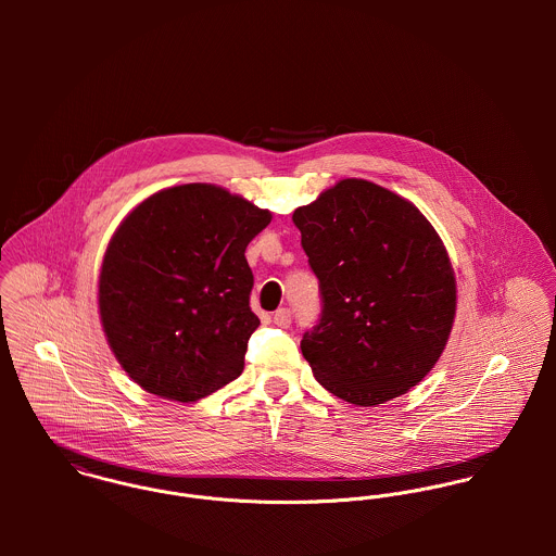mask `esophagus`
Masks as SVG:
<instances>
[{
    "label": "esophagus",
    "mask_w": 556,
    "mask_h": 556,
    "mask_svg": "<svg viewBox=\"0 0 556 556\" xmlns=\"http://www.w3.org/2000/svg\"><path fill=\"white\" fill-rule=\"evenodd\" d=\"M274 323L278 325V327H289L291 325V311L289 308H278L276 311V315H274Z\"/></svg>",
    "instance_id": "34e87169"
}]
</instances>
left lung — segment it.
<instances>
[{
	"mask_svg": "<svg viewBox=\"0 0 556 556\" xmlns=\"http://www.w3.org/2000/svg\"><path fill=\"white\" fill-rule=\"evenodd\" d=\"M293 223L320 291L302 338L318 383L359 406L406 394L441 357L456 315L443 241L413 203L366 179L338 181Z\"/></svg>",
	"mask_w": 556,
	"mask_h": 556,
	"instance_id": "left-lung-1",
	"label": "left lung"
}]
</instances>
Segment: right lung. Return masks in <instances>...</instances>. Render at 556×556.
Returning <instances> with one entry per match:
<instances>
[{"label":"right lung","instance_id":"right-lung-1","mask_svg":"<svg viewBox=\"0 0 556 556\" xmlns=\"http://www.w3.org/2000/svg\"><path fill=\"white\" fill-rule=\"evenodd\" d=\"M269 220L225 188L186 184L152 194L119 225L98 306L117 362L146 392L194 402L241 375L261 325L243 252Z\"/></svg>","mask_w":556,"mask_h":556}]
</instances>
